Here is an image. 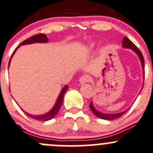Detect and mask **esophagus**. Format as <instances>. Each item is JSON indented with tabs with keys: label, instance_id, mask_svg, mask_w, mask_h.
I'll return each instance as SVG.
<instances>
[{
	"label": "esophagus",
	"instance_id": "1",
	"mask_svg": "<svg viewBox=\"0 0 153 153\" xmlns=\"http://www.w3.org/2000/svg\"><path fill=\"white\" fill-rule=\"evenodd\" d=\"M92 78H91V76H89V75H83V76L80 78L79 81L81 84H83V83H87V82H90Z\"/></svg>",
	"mask_w": 153,
	"mask_h": 153
}]
</instances>
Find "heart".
Here are the masks:
<instances>
[{
    "mask_svg": "<svg viewBox=\"0 0 153 153\" xmlns=\"http://www.w3.org/2000/svg\"><path fill=\"white\" fill-rule=\"evenodd\" d=\"M93 46H94V45H91V46H90V48H93Z\"/></svg>",
    "mask_w": 153,
    "mask_h": 153,
    "instance_id": "1",
    "label": "heart"
}]
</instances>
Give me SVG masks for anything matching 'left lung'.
<instances>
[{"label":"left lung","mask_w":153,"mask_h":153,"mask_svg":"<svg viewBox=\"0 0 153 153\" xmlns=\"http://www.w3.org/2000/svg\"><path fill=\"white\" fill-rule=\"evenodd\" d=\"M123 46L124 48H131L133 51H135L136 53L138 54L139 57L141 60V62H142V68H143L144 70V68H145V59H144L143 55H142V52L140 51V50H139V48L134 45V43H132V42L128 38H126V37H124L123 40ZM143 72H144V74H145V70H144ZM89 107H90L91 110L93 112V113L96 116L100 117V118L101 119H104V120H115V119L121 117L122 115H123V114H125V112L128 110H126V111L120 112V113H117V114H106V113H102V112L97 111V110L94 108V107L93 104H92V102L90 103Z\"/></svg>","instance_id":"left-lung-1"}]
</instances>
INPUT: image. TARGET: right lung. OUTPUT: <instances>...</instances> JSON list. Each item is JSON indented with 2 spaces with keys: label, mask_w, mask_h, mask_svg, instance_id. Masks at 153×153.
Here are the masks:
<instances>
[{
  "label": "right lung",
  "mask_w": 153,
  "mask_h": 153,
  "mask_svg": "<svg viewBox=\"0 0 153 153\" xmlns=\"http://www.w3.org/2000/svg\"><path fill=\"white\" fill-rule=\"evenodd\" d=\"M46 42H48V38H47L46 35L43 34V33H40V34L35 35V36L30 37V38H28V39L25 40V41H23L20 45L30 44V43H46ZM17 48H16V49L14 50V51L13 52V54H14V52L16 51V50L17 49ZM13 54H12V56H13ZM12 56H11V57H12ZM10 61H11V59H10V60H9V62H8V65H9V64H10ZM68 88V85H65V86L62 88V90L61 92H60L59 96L57 101H56V104H55L54 107H53L51 111L48 112V113L45 114V115H30V114H28V113H26V112H25V113H26L27 115H28L30 117H31V118L35 119V120H41V121H46V120H51V119L53 118V117H54L55 115L57 114L59 110L60 107H61L62 105L64 95H65V92L67 91Z\"/></svg>",
  "instance_id": "1"
}]
</instances>
